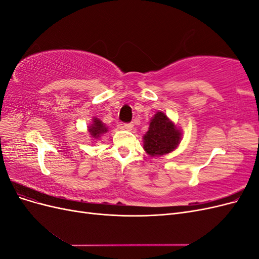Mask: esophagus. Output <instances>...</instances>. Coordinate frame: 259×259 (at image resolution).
Returning a JSON list of instances; mask_svg holds the SVG:
<instances>
[{
  "mask_svg": "<svg viewBox=\"0 0 259 259\" xmlns=\"http://www.w3.org/2000/svg\"><path fill=\"white\" fill-rule=\"evenodd\" d=\"M133 127H134V125H133L132 123H127V124H123V126H122V128H124V130H126V131H132V130H133Z\"/></svg>",
  "mask_w": 259,
  "mask_h": 259,
  "instance_id": "34e87169",
  "label": "esophagus"
}]
</instances>
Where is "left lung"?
I'll return each instance as SVG.
<instances>
[{
	"instance_id": "obj_1",
	"label": "left lung",
	"mask_w": 259,
	"mask_h": 259,
	"mask_svg": "<svg viewBox=\"0 0 259 259\" xmlns=\"http://www.w3.org/2000/svg\"><path fill=\"white\" fill-rule=\"evenodd\" d=\"M183 133L167 115L158 111L149 124L144 136V149L151 156H160L174 151L182 142Z\"/></svg>"
}]
</instances>
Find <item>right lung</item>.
Returning a JSON list of instances; mask_svg holds the SVG:
<instances>
[{"mask_svg":"<svg viewBox=\"0 0 259 259\" xmlns=\"http://www.w3.org/2000/svg\"><path fill=\"white\" fill-rule=\"evenodd\" d=\"M89 132H90V135L92 136V138L98 139L101 135L106 134V133L108 132V127L98 119V117H94L92 121V124L89 126Z\"/></svg>","mask_w":259,"mask_h":259,"instance_id":"right-lung-1","label":"right lung"}]
</instances>
